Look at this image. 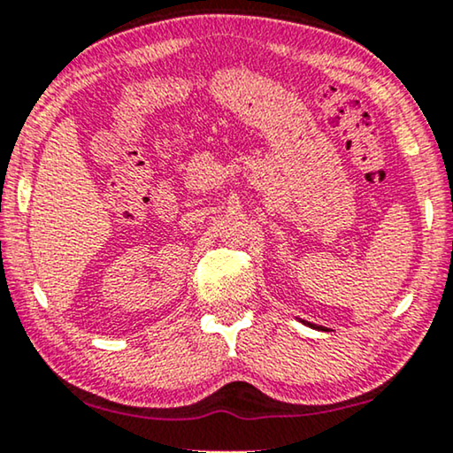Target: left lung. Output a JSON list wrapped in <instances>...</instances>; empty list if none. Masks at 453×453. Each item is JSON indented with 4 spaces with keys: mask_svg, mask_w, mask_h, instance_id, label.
<instances>
[{
    "mask_svg": "<svg viewBox=\"0 0 453 453\" xmlns=\"http://www.w3.org/2000/svg\"><path fill=\"white\" fill-rule=\"evenodd\" d=\"M303 324H307V321H303ZM309 327H313V330H324V327H319V326H315V324H307Z\"/></svg>",
    "mask_w": 453,
    "mask_h": 453,
    "instance_id": "obj_1",
    "label": "left lung"
}]
</instances>
